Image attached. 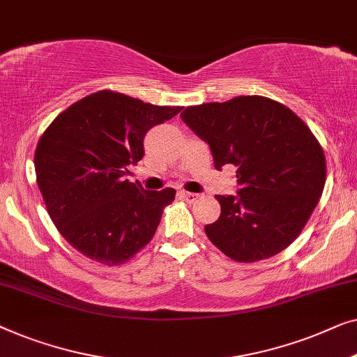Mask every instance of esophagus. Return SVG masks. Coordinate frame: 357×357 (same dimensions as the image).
I'll return each instance as SVG.
<instances>
[{
  "instance_id": "34e87169",
  "label": "esophagus",
  "mask_w": 357,
  "mask_h": 357,
  "mask_svg": "<svg viewBox=\"0 0 357 357\" xmlns=\"http://www.w3.org/2000/svg\"><path fill=\"white\" fill-rule=\"evenodd\" d=\"M181 197H184V200H188V202H194V200L199 199V194H194V192H188V190H181Z\"/></svg>"
}]
</instances>
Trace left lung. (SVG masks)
Listing matches in <instances>:
<instances>
[{
	"label": "left lung",
	"mask_w": 357,
	"mask_h": 357,
	"mask_svg": "<svg viewBox=\"0 0 357 357\" xmlns=\"http://www.w3.org/2000/svg\"><path fill=\"white\" fill-rule=\"evenodd\" d=\"M208 144L215 168L233 165L238 195H215L220 218L205 234L236 262L273 257L298 238L327 178L322 145L298 114L260 95L188 107L181 113Z\"/></svg>",
	"instance_id": "left-lung-1"
}]
</instances>
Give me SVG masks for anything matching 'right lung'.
Instances as JSON below:
<instances>
[{"mask_svg":"<svg viewBox=\"0 0 357 357\" xmlns=\"http://www.w3.org/2000/svg\"><path fill=\"white\" fill-rule=\"evenodd\" d=\"M181 112L100 90L59 113L35 150L50 218L74 249L121 265L152 241L176 190H145L126 178L144 157V135Z\"/></svg>","mask_w":357,"mask_h":357,"instance_id":"right-lung-1","label":"right lung"}]
</instances>
